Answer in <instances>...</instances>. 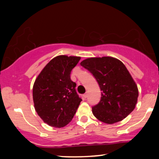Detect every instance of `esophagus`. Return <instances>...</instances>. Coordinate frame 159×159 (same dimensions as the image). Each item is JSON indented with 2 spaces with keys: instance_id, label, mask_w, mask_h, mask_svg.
Segmentation results:
<instances>
[{
  "instance_id": "1",
  "label": "esophagus",
  "mask_w": 159,
  "mask_h": 159,
  "mask_svg": "<svg viewBox=\"0 0 159 159\" xmlns=\"http://www.w3.org/2000/svg\"><path fill=\"white\" fill-rule=\"evenodd\" d=\"M84 98H88V93H85V94H84Z\"/></svg>"
}]
</instances>
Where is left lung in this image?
<instances>
[{"instance_id": "8db88e82", "label": "left lung", "mask_w": 159, "mask_h": 159, "mask_svg": "<svg viewBox=\"0 0 159 159\" xmlns=\"http://www.w3.org/2000/svg\"><path fill=\"white\" fill-rule=\"evenodd\" d=\"M80 64L93 74L102 91L101 101L92 108L98 120L111 125L123 120L134 109L138 86L121 61L103 56L88 58Z\"/></svg>"}]
</instances>
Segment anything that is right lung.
Here are the masks:
<instances>
[{
    "instance_id": "right-lung-1",
    "label": "right lung",
    "mask_w": 159,
    "mask_h": 159,
    "mask_svg": "<svg viewBox=\"0 0 159 159\" xmlns=\"http://www.w3.org/2000/svg\"><path fill=\"white\" fill-rule=\"evenodd\" d=\"M79 56H58L48 63L36 78L32 90L38 116L51 127L61 128L70 122L82 99L76 92L70 74Z\"/></svg>"
}]
</instances>
